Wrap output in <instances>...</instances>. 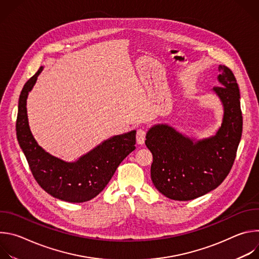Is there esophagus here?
Listing matches in <instances>:
<instances>
[{
	"instance_id": "1",
	"label": "esophagus",
	"mask_w": 259,
	"mask_h": 259,
	"mask_svg": "<svg viewBox=\"0 0 259 259\" xmlns=\"http://www.w3.org/2000/svg\"><path fill=\"white\" fill-rule=\"evenodd\" d=\"M145 135H146V132H145L144 129H142V128L137 129V131H136V141H137L138 144L144 143Z\"/></svg>"
}]
</instances>
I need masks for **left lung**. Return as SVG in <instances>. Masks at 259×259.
<instances>
[{
    "instance_id": "obj_1",
    "label": "left lung",
    "mask_w": 259,
    "mask_h": 259,
    "mask_svg": "<svg viewBox=\"0 0 259 259\" xmlns=\"http://www.w3.org/2000/svg\"><path fill=\"white\" fill-rule=\"evenodd\" d=\"M220 86L213 88L224 104L217 133L194 141L167 125L154 126L145 144L153 154L151 177L156 189L171 200L189 201L220 186L236 159L243 130L240 90L233 71L219 65Z\"/></svg>"
}]
</instances>
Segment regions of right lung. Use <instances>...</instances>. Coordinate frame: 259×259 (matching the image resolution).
Here are the masks:
<instances>
[{
  "instance_id": "obj_1",
  "label": "right lung",
  "mask_w": 259,
  "mask_h": 259,
  "mask_svg": "<svg viewBox=\"0 0 259 259\" xmlns=\"http://www.w3.org/2000/svg\"><path fill=\"white\" fill-rule=\"evenodd\" d=\"M42 70L43 66L24 84L20 93L17 140L35 181L45 192L70 203L87 202L103 191L121 162L135 150L136 131L105 140L75 163H66L49 155L34 140L26 114L28 92Z\"/></svg>"
}]
</instances>
